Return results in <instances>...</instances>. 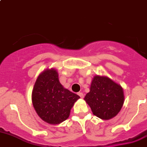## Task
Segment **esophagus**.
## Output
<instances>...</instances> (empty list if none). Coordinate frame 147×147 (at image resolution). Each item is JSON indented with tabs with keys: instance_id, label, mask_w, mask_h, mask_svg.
<instances>
[{
	"instance_id": "obj_1",
	"label": "esophagus",
	"mask_w": 147,
	"mask_h": 147,
	"mask_svg": "<svg viewBox=\"0 0 147 147\" xmlns=\"http://www.w3.org/2000/svg\"><path fill=\"white\" fill-rule=\"evenodd\" d=\"M78 96H79L80 97H81V98H84V93H81V92H79V93H78Z\"/></svg>"
}]
</instances>
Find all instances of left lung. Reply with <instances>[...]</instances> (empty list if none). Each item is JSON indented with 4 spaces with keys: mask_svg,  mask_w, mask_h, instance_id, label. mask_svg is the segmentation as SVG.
<instances>
[{
    "mask_svg": "<svg viewBox=\"0 0 147 147\" xmlns=\"http://www.w3.org/2000/svg\"><path fill=\"white\" fill-rule=\"evenodd\" d=\"M93 115L105 120L115 117L125 101L124 90L120 85L105 76H93L90 91L84 98Z\"/></svg>",
    "mask_w": 147,
    "mask_h": 147,
    "instance_id": "8db88e82",
    "label": "left lung"
}]
</instances>
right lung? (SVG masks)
<instances>
[{
  "label": "right lung",
  "instance_id": "1",
  "mask_svg": "<svg viewBox=\"0 0 147 147\" xmlns=\"http://www.w3.org/2000/svg\"><path fill=\"white\" fill-rule=\"evenodd\" d=\"M79 98L60 84L58 72L54 68L45 69L38 76L32 92L36 113L50 125H58L69 118L71 110Z\"/></svg>",
  "mask_w": 147,
  "mask_h": 147
}]
</instances>
